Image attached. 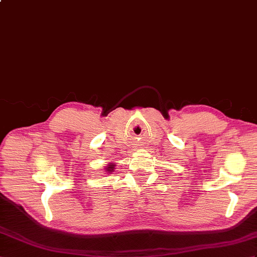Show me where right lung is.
<instances>
[{
  "mask_svg": "<svg viewBox=\"0 0 257 257\" xmlns=\"http://www.w3.org/2000/svg\"><path fill=\"white\" fill-rule=\"evenodd\" d=\"M113 169H114V165L113 164H110V165H108L107 168H105V171H107L108 173H111L112 171H114Z\"/></svg>",
  "mask_w": 257,
  "mask_h": 257,
  "instance_id": "right-lung-1",
  "label": "right lung"
}]
</instances>
